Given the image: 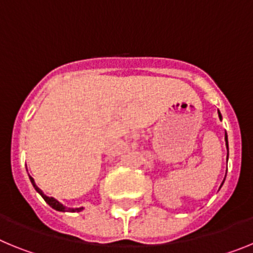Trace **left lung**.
Returning <instances> with one entry per match:
<instances>
[{"instance_id":"obj_1","label":"left lung","mask_w":253,"mask_h":253,"mask_svg":"<svg viewBox=\"0 0 253 253\" xmlns=\"http://www.w3.org/2000/svg\"><path fill=\"white\" fill-rule=\"evenodd\" d=\"M218 115H219V119L222 120V114H220V111H219V110H218ZM224 139H225V147H227V149H228V137H227V133H225ZM223 182H224V180H223ZM222 185H223V184H222Z\"/></svg>"}]
</instances>
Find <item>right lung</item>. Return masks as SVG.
I'll return each instance as SVG.
<instances>
[{
  "instance_id": "right-lung-1",
  "label": "right lung",
  "mask_w": 253,
  "mask_h": 253,
  "mask_svg": "<svg viewBox=\"0 0 253 253\" xmlns=\"http://www.w3.org/2000/svg\"><path fill=\"white\" fill-rule=\"evenodd\" d=\"M29 178H30L31 184H33V186H34V189L37 190V193L40 194V195H42V198H43L44 200H45L46 204L50 205V207L53 208V209L58 210V211H73V213H75V211H77V213H78V211H82V210L84 209V207H80V208H67V207H64V205L62 204V203L58 202L57 199H54V198H53V196H46L45 194H44L43 191H42V190H40L39 187L37 186V184H35L34 178L31 177L30 175H29Z\"/></svg>"
}]
</instances>
